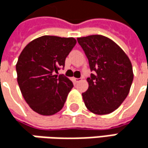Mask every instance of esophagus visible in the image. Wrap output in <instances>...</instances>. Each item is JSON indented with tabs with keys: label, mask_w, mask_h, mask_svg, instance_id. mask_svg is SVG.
<instances>
[{
	"label": "esophagus",
	"mask_w": 148,
	"mask_h": 148,
	"mask_svg": "<svg viewBox=\"0 0 148 148\" xmlns=\"http://www.w3.org/2000/svg\"><path fill=\"white\" fill-rule=\"evenodd\" d=\"M73 79H74V83H79V81L81 80L80 79H78V78H74Z\"/></svg>",
	"instance_id": "obj_1"
}]
</instances>
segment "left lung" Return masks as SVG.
Returning <instances> with one entry per match:
<instances>
[{
  "mask_svg": "<svg viewBox=\"0 0 148 148\" xmlns=\"http://www.w3.org/2000/svg\"><path fill=\"white\" fill-rule=\"evenodd\" d=\"M92 72L87 78L88 89L82 93L86 108L97 115L113 112L127 98L134 74L124 51L102 35L78 38Z\"/></svg>",
  "mask_w": 148,
  "mask_h": 148,
  "instance_id": "1",
  "label": "left lung"
}]
</instances>
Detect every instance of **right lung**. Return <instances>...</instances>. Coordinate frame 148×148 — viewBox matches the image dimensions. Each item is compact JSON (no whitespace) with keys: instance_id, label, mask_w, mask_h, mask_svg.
<instances>
[{"instance_id":"obj_1","label":"right lung","mask_w":148,"mask_h":148,"mask_svg":"<svg viewBox=\"0 0 148 148\" xmlns=\"http://www.w3.org/2000/svg\"><path fill=\"white\" fill-rule=\"evenodd\" d=\"M76 45L74 38L43 36L25 47L16 64L17 80L21 93L37 113L51 116L60 111L73 88L64 74L65 60Z\"/></svg>"}]
</instances>
